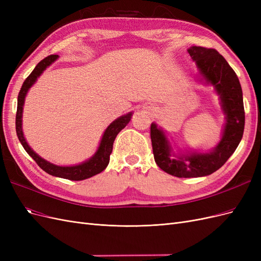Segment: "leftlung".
Wrapping results in <instances>:
<instances>
[{
	"label": "left lung",
	"mask_w": 261,
	"mask_h": 261,
	"mask_svg": "<svg viewBox=\"0 0 261 261\" xmlns=\"http://www.w3.org/2000/svg\"><path fill=\"white\" fill-rule=\"evenodd\" d=\"M189 55L199 69L202 82L211 85L220 97L225 114L222 137L208 152L192 151L175 154L161 128L152 123L150 137L154 161L161 170L176 177H200L212 174L227 161L242 140L245 126L243 91L233 68L215 49L191 46Z\"/></svg>",
	"instance_id": "left-lung-1"
}]
</instances>
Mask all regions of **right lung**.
Instances as JSON below:
<instances>
[{
	"label": "right lung",
	"mask_w": 261,
	"mask_h": 261,
	"mask_svg": "<svg viewBox=\"0 0 261 261\" xmlns=\"http://www.w3.org/2000/svg\"><path fill=\"white\" fill-rule=\"evenodd\" d=\"M59 55H49V57H46L41 62H39L37 66L35 67V69L26 78L25 82H23L18 94V99H17L16 133H17V137L20 141V144L22 145L23 149L26 150V152L33 158L39 167H40L44 172L57 177H62V178H66L70 180H83L86 178H89L93 175L99 174V173H101L108 167L109 161H110V154L112 152L115 137L117 136V134L129 123L133 113L129 112L127 114L122 115L110 124L108 126V128L105 130L103 136L101 138L100 145L98 147L96 153H94L90 159H88L85 162H82L81 164L72 165V167H60V165L53 164L49 161L44 160L40 155H38L34 150L29 147L25 137H23L22 127H21L22 107H23V103H25L26 94L30 89V87L37 82L38 77L44 72V69L48 66H50L54 61H57Z\"/></svg>",
	"instance_id": "obj_1"
}]
</instances>
